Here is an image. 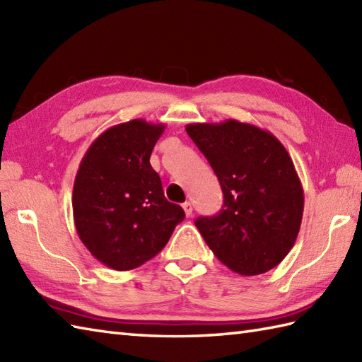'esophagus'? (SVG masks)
Masks as SVG:
<instances>
[{
    "label": "esophagus",
    "mask_w": 362,
    "mask_h": 362,
    "mask_svg": "<svg viewBox=\"0 0 362 362\" xmlns=\"http://www.w3.org/2000/svg\"><path fill=\"white\" fill-rule=\"evenodd\" d=\"M182 206H183V210H185V214H187V216L189 218L191 214H193V204H191L189 201H187V202L183 204Z\"/></svg>",
    "instance_id": "34e87169"
}]
</instances>
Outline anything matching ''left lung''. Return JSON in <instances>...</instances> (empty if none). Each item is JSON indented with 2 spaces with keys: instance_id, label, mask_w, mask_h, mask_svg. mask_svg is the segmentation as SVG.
I'll return each instance as SVG.
<instances>
[{
  "instance_id": "obj_1",
  "label": "left lung",
  "mask_w": 362,
  "mask_h": 362,
  "mask_svg": "<svg viewBox=\"0 0 362 362\" xmlns=\"http://www.w3.org/2000/svg\"><path fill=\"white\" fill-rule=\"evenodd\" d=\"M187 134L209 160L224 193L216 216L196 227L222 264L258 275L280 264L303 216V188L288 151L267 130L247 122H196Z\"/></svg>"
}]
</instances>
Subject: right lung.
Returning <instances> with one entry per match:
<instances>
[{
	"mask_svg": "<svg viewBox=\"0 0 362 362\" xmlns=\"http://www.w3.org/2000/svg\"><path fill=\"white\" fill-rule=\"evenodd\" d=\"M165 127L132 119L107 129L76 174V230L91 255L115 271H130L156 257L185 218L180 205L166 201L149 163Z\"/></svg>",
	"mask_w": 362,
	"mask_h": 362,
	"instance_id": "1",
	"label": "right lung"
}]
</instances>
